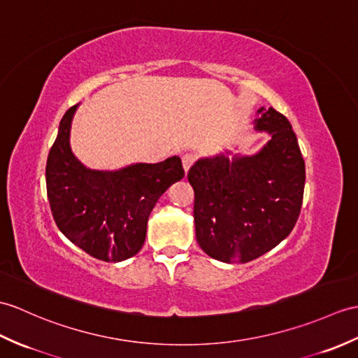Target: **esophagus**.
<instances>
[{
	"label": "esophagus",
	"instance_id": "34e87169",
	"mask_svg": "<svg viewBox=\"0 0 358 358\" xmlns=\"http://www.w3.org/2000/svg\"><path fill=\"white\" fill-rule=\"evenodd\" d=\"M181 162H182V169H185V172L187 173L189 169H190V166H192L194 162H195V155L194 154H185L181 157Z\"/></svg>",
	"mask_w": 358,
	"mask_h": 358
}]
</instances>
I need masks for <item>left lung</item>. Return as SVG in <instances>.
I'll use <instances>...</instances> for the list:
<instances>
[{"label": "left lung", "mask_w": 358, "mask_h": 358, "mask_svg": "<svg viewBox=\"0 0 358 358\" xmlns=\"http://www.w3.org/2000/svg\"><path fill=\"white\" fill-rule=\"evenodd\" d=\"M253 123L270 136L259 151L203 157L187 173L196 241L221 262L245 264L270 252L292 234L301 213L305 162L292 123L264 106Z\"/></svg>", "instance_id": "obj_1"}]
</instances>
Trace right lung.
Returning a JSON list of instances; mask_svg holds the SVG:
<instances>
[{"label":"right lung","mask_w":358,"mask_h":358,"mask_svg":"<svg viewBox=\"0 0 358 358\" xmlns=\"http://www.w3.org/2000/svg\"><path fill=\"white\" fill-rule=\"evenodd\" d=\"M78 105L64 114L50 149L45 181L56 226L96 259L122 262L140 252L148 218L160 196L185 177L180 157L132 163L115 171L90 169L71 151Z\"/></svg>","instance_id":"1"}]
</instances>
